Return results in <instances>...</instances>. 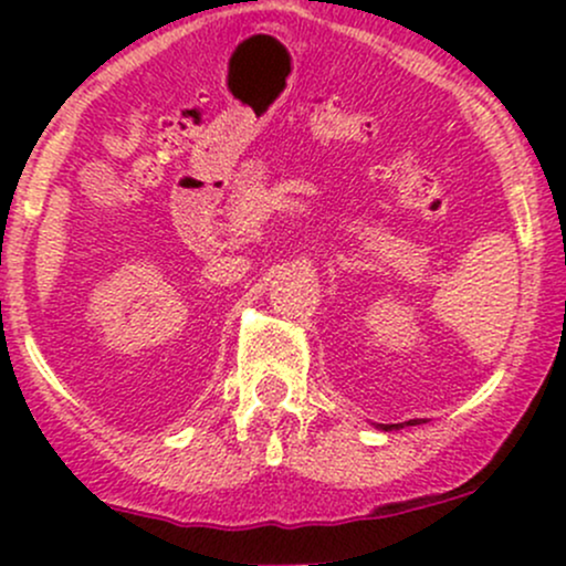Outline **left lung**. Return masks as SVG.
Returning a JSON list of instances; mask_svg holds the SVG:
<instances>
[{"mask_svg":"<svg viewBox=\"0 0 566 566\" xmlns=\"http://www.w3.org/2000/svg\"><path fill=\"white\" fill-rule=\"evenodd\" d=\"M418 423H426V420H407V423H378L375 428H380V431H399V428L418 426Z\"/></svg>","mask_w":566,"mask_h":566,"instance_id":"8db88e82","label":"left lung"}]
</instances>
